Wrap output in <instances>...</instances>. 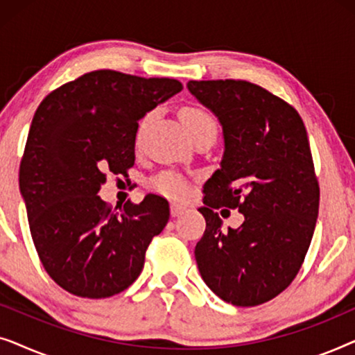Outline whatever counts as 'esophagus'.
Instances as JSON below:
<instances>
[{
	"instance_id": "34e87169",
	"label": "esophagus",
	"mask_w": 355,
	"mask_h": 355,
	"mask_svg": "<svg viewBox=\"0 0 355 355\" xmlns=\"http://www.w3.org/2000/svg\"><path fill=\"white\" fill-rule=\"evenodd\" d=\"M186 211V207L179 205V203H171V215L173 216H179Z\"/></svg>"
}]
</instances>
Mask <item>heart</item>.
I'll return each mask as SVG.
<instances>
[{"mask_svg": "<svg viewBox=\"0 0 355 355\" xmlns=\"http://www.w3.org/2000/svg\"><path fill=\"white\" fill-rule=\"evenodd\" d=\"M179 116H181V121L184 123V125H186L187 132L191 134V137L202 132L216 134L215 118H213L208 111L198 108V106H186V108L181 110V114ZM147 121H148V116L142 121V123H140L137 137H140V134H142ZM152 187L157 192L163 193V196L174 197V198L184 197L187 193V181L181 176V174L173 173V171L158 174V176L152 181Z\"/></svg>", "mask_w": 355, "mask_h": 355, "instance_id": "1", "label": "heart"}]
</instances>
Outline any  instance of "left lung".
Returning a JSON list of instances; mask_svg holds the SVG:
<instances>
[{"instance_id": "1", "label": "left lung", "mask_w": 355, "mask_h": 355, "mask_svg": "<svg viewBox=\"0 0 355 355\" xmlns=\"http://www.w3.org/2000/svg\"><path fill=\"white\" fill-rule=\"evenodd\" d=\"M216 116L225 153L203 186L207 221L196 245L205 284L237 307L268 302L293 283L312 241L320 189L304 121L289 103L247 80H189ZM237 207L245 223L220 230L216 207Z\"/></svg>"}]
</instances>
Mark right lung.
I'll return each mask as SVG.
<instances>
[{"mask_svg": "<svg viewBox=\"0 0 355 355\" xmlns=\"http://www.w3.org/2000/svg\"><path fill=\"white\" fill-rule=\"evenodd\" d=\"M181 90L176 79L101 69L53 90L37 108L19 186L43 268L67 293L103 299L139 278L169 220L168 202L148 193L116 213L98 191L106 173L134 166L139 121Z\"/></svg>", "mask_w": 355, "mask_h": 355, "instance_id": "1", "label": "right lung"}]
</instances>
